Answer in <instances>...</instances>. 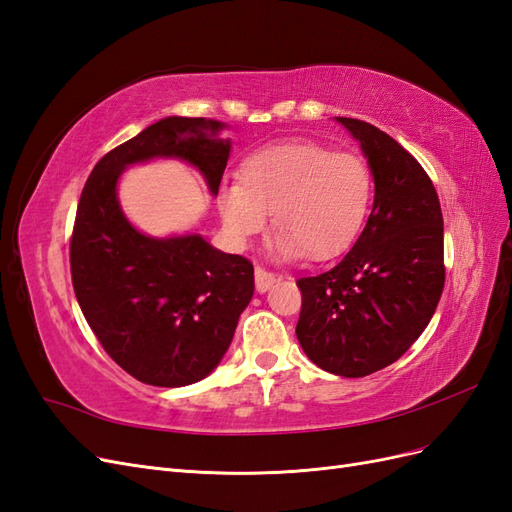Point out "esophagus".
Masks as SVG:
<instances>
[{"label": "esophagus", "mask_w": 512, "mask_h": 512, "mask_svg": "<svg viewBox=\"0 0 512 512\" xmlns=\"http://www.w3.org/2000/svg\"><path fill=\"white\" fill-rule=\"evenodd\" d=\"M254 277H256V290L258 292H267L275 284V273L267 271L265 267H256Z\"/></svg>", "instance_id": "esophagus-1"}]
</instances>
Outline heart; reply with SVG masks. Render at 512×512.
Wrapping results in <instances>:
<instances>
[{
  "mask_svg": "<svg viewBox=\"0 0 512 512\" xmlns=\"http://www.w3.org/2000/svg\"><path fill=\"white\" fill-rule=\"evenodd\" d=\"M374 203V175L356 153L312 141L277 143L247 156L239 181L224 183L218 209L228 239L245 247L265 230L269 211L280 230L273 250L284 260L335 258L356 241Z\"/></svg>",
  "mask_w": 512,
  "mask_h": 512,
  "instance_id": "obj_1",
  "label": "heart"
}]
</instances>
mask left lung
I'll return each instance as SVG.
<instances>
[{
    "label": "left lung",
    "instance_id": "1",
    "mask_svg": "<svg viewBox=\"0 0 512 512\" xmlns=\"http://www.w3.org/2000/svg\"><path fill=\"white\" fill-rule=\"evenodd\" d=\"M374 175V209L352 250L301 277L297 339L309 361L344 378L395 363L429 324L444 288V222L431 179L395 138L335 117Z\"/></svg>",
    "mask_w": 512,
    "mask_h": 512
}]
</instances>
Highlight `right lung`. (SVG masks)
Here are the masks:
<instances>
[{"mask_svg":"<svg viewBox=\"0 0 512 512\" xmlns=\"http://www.w3.org/2000/svg\"><path fill=\"white\" fill-rule=\"evenodd\" d=\"M226 123L166 117L108 151L85 183L70 243L76 301L108 356L153 386L194 384L220 365L254 294L252 262L200 235L149 237L117 198L123 170L181 160L218 196L230 138Z\"/></svg>","mask_w":512,"mask_h":512,"instance_id":"add662e5","label":"right lung"}]
</instances>
